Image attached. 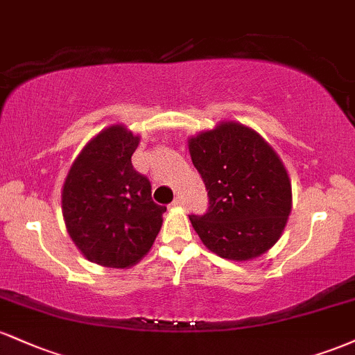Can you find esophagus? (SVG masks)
Instances as JSON below:
<instances>
[{"label":"esophagus","mask_w":355,"mask_h":355,"mask_svg":"<svg viewBox=\"0 0 355 355\" xmlns=\"http://www.w3.org/2000/svg\"><path fill=\"white\" fill-rule=\"evenodd\" d=\"M173 207H183V198L182 197H177L175 200L172 202Z\"/></svg>","instance_id":"esophagus-1"}]
</instances>
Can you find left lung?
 <instances>
[{
    "label": "left lung",
    "mask_w": 355,
    "mask_h": 355,
    "mask_svg": "<svg viewBox=\"0 0 355 355\" xmlns=\"http://www.w3.org/2000/svg\"><path fill=\"white\" fill-rule=\"evenodd\" d=\"M189 150L209 191L207 214L190 215L203 245L237 262L266 254L292 209L291 178L279 155L235 121L191 137Z\"/></svg>",
    "instance_id": "obj_1"
}]
</instances>
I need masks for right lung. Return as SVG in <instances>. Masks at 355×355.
Returning <instances> with one entry per match:
<instances>
[{
    "label": "right lung",
    "mask_w": 355,
    "mask_h": 355,
    "mask_svg": "<svg viewBox=\"0 0 355 355\" xmlns=\"http://www.w3.org/2000/svg\"><path fill=\"white\" fill-rule=\"evenodd\" d=\"M140 138L112 125L88 141L61 191L67 230L80 252L103 267L135 266L152 248L166 207L132 165Z\"/></svg>",
    "instance_id": "obj_1"
}]
</instances>
